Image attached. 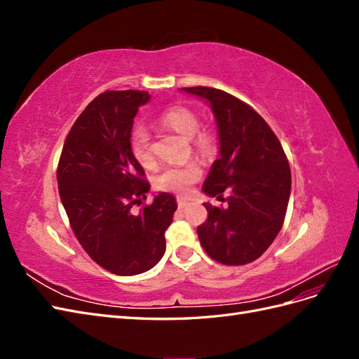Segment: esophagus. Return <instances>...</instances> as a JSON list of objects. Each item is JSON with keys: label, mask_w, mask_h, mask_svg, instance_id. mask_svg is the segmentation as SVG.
<instances>
[{"label": "esophagus", "mask_w": 359, "mask_h": 359, "mask_svg": "<svg viewBox=\"0 0 359 359\" xmlns=\"http://www.w3.org/2000/svg\"><path fill=\"white\" fill-rule=\"evenodd\" d=\"M177 202H178V206H180V208H186V206L189 205V202H187L186 199H182V198H178V199H177Z\"/></svg>", "instance_id": "34e87169"}]
</instances>
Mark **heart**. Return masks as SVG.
Segmentation results:
<instances>
[{
    "instance_id": "b5f03b06",
    "label": "heart",
    "mask_w": 359,
    "mask_h": 359,
    "mask_svg": "<svg viewBox=\"0 0 359 359\" xmlns=\"http://www.w3.org/2000/svg\"><path fill=\"white\" fill-rule=\"evenodd\" d=\"M158 123L165 128L172 130L173 133L190 139L193 145L199 151V154L203 157L214 154L217 144L214 132L211 128H199V115L189 109V107H170V109L161 114ZM130 149H132L133 157L144 168L154 166L156 158L153 139H151L149 132L144 126H137L133 128L132 135H130ZM201 175L202 170L194 161L184 163V165L178 166H168L157 175L156 186L160 190L173 191L181 194V196H186V194L190 193L193 184L199 181Z\"/></svg>"
}]
</instances>
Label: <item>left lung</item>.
<instances>
[{
	"label": "left lung",
	"instance_id": "1",
	"mask_svg": "<svg viewBox=\"0 0 359 359\" xmlns=\"http://www.w3.org/2000/svg\"><path fill=\"white\" fill-rule=\"evenodd\" d=\"M206 100L219 130V153L206 177L205 194L231 193L227 208L205 203L208 219L198 227L210 257L224 265H245L262 256L285 222L290 196V168L280 140L253 107L208 86L181 88Z\"/></svg>",
	"mask_w": 359,
	"mask_h": 359
}]
</instances>
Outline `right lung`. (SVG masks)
Masks as SVG:
<instances>
[{
	"mask_svg": "<svg viewBox=\"0 0 359 359\" xmlns=\"http://www.w3.org/2000/svg\"><path fill=\"white\" fill-rule=\"evenodd\" d=\"M147 91H106L85 107L58 163V191L74 236L95 264L116 276L142 274L166 252L165 232L177 201L161 191L133 212L149 191L130 149L133 118Z\"/></svg>",
	"mask_w": 359,
	"mask_h": 359,
	"instance_id": "obj_1",
	"label": "right lung"
}]
</instances>
